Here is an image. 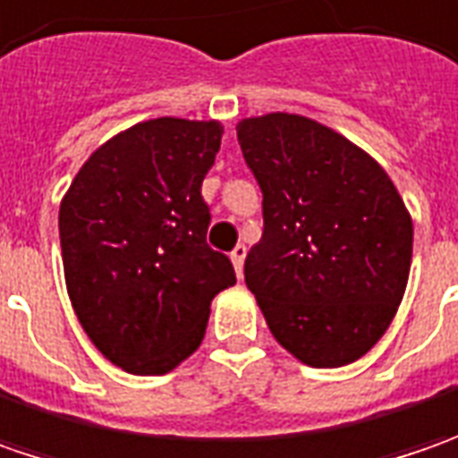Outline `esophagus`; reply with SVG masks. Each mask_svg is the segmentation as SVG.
<instances>
[{"mask_svg": "<svg viewBox=\"0 0 458 458\" xmlns=\"http://www.w3.org/2000/svg\"><path fill=\"white\" fill-rule=\"evenodd\" d=\"M232 262H234V270H237V275L242 277V267H244V257H247V247L244 244H237L234 250H232Z\"/></svg>", "mask_w": 458, "mask_h": 458, "instance_id": "1", "label": "esophagus"}]
</instances>
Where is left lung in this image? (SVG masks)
Wrapping results in <instances>:
<instances>
[{
	"label": "left lung",
	"mask_w": 458,
	"mask_h": 458,
	"mask_svg": "<svg viewBox=\"0 0 458 458\" xmlns=\"http://www.w3.org/2000/svg\"><path fill=\"white\" fill-rule=\"evenodd\" d=\"M262 191V239L244 259L273 336L308 367L364 357L395 318L413 259V221L377 160L308 116L237 124Z\"/></svg>",
	"instance_id": "8db88e82"
}]
</instances>
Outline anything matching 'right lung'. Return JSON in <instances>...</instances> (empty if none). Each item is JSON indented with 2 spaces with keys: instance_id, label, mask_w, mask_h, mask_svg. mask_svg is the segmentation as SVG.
<instances>
[{
  "instance_id": "right-lung-1",
  "label": "right lung",
  "mask_w": 458,
  "mask_h": 458,
  "mask_svg": "<svg viewBox=\"0 0 458 458\" xmlns=\"http://www.w3.org/2000/svg\"><path fill=\"white\" fill-rule=\"evenodd\" d=\"M219 122L160 116L104 142L63 196L65 288L83 331L132 375H165L191 357L211 301L237 283L206 244L201 183L221 148Z\"/></svg>"
}]
</instances>
